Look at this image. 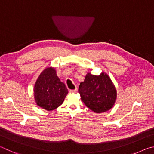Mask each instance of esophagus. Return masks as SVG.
<instances>
[{
	"instance_id": "1",
	"label": "esophagus",
	"mask_w": 154,
	"mask_h": 154,
	"mask_svg": "<svg viewBox=\"0 0 154 154\" xmlns=\"http://www.w3.org/2000/svg\"><path fill=\"white\" fill-rule=\"evenodd\" d=\"M76 91H77V88H75V89H73V90H69V93H76Z\"/></svg>"
}]
</instances>
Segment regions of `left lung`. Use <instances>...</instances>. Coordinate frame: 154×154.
<instances>
[{
  "label": "left lung",
  "mask_w": 154,
  "mask_h": 154,
  "mask_svg": "<svg viewBox=\"0 0 154 154\" xmlns=\"http://www.w3.org/2000/svg\"><path fill=\"white\" fill-rule=\"evenodd\" d=\"M79 93L85 106L98 114L112 108L117 97L114 83L103 72L99 75L88 72L84 82H80Z\"/></svg>",
  "instance_id": "8db88e82"
}]
</instances>
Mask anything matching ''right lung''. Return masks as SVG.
I'll use <instances>...</instances> for the list:
<instances>
[{"instance_id": "add662e5", "label": "right lung", "mask_w": 154, "mask_h": 154, "mask_svg": "<svg viewBox=\"0 0 154 154\" xmlns=\"http://www.w3.org/2000/svg\"><path fill=\"white\" fill-rule=\"evenodd\" d=\"M68 93L63 82L57 75L55 67H47L35 82L34 96L37 106L47 111L57 108Z\"/></svg>"}]
</instances>
